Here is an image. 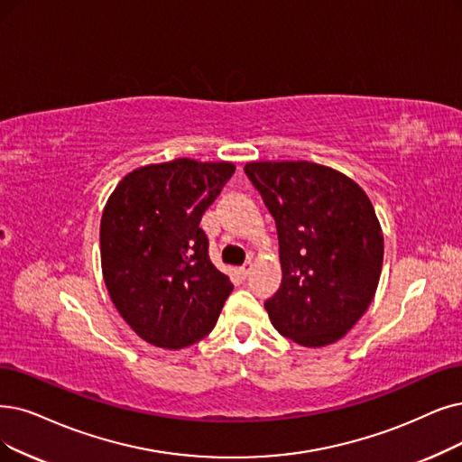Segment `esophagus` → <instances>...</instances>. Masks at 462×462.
Instances as JSON below:
<instances>
[{
	"label": "esophagus",
	"instance_id": "obj_1",
	"mask_svg": "<svg viewBox=\"0 0 462 462\" xmlns=\"http://www.w3.org/2000/svg\"><path fill=\"white\" fill-rule=\"evenodd\" d=\"M250 269H252V263L248 262V263H245L243 267H238V274H241L243 279H246V276L250 274Z\"/></svg>",
	"mask_w": 462,
	"mask_h": 462
}]
</instances>
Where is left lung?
<instances>
[{
    "instance_id": "left-lung-1",
    "label": "left lung",
    "mask_w": 462,
    "mask_h": 462,
    "mask_svg": "<svg viewBox=\"0 0 462 462\" xmlns=\"http://www.w3.org/2000/svg\"><path fill=\"white\" fill-rule=\"evenodd\" d=\"M274 217L282 284L265 309L279 334L303 346L341 339L370 307L383 267L372 200L348 176L309 161L245 167Z\"/></svg>"
}]
</instances>
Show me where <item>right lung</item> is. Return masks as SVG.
Masks as SVG:
<instances>
[{
    "instance_id": "1",
    "label": "right lung",
    "mask_w": 462,
    "mask_h": 462,
    "mask_svg": "<svg viewBox=\"0 0 462 462\" xmlns=\"http://www.w3.org/2000/svg\"><path fill=\"white\" fill-rule=\"evenodd\" d=\"M235 172L233 162L174 159L126 174L100 221L104 282L119 315L161 348L207 337L233 284L208 255L202 214Z\"/></svg>"
}]
</instances>
